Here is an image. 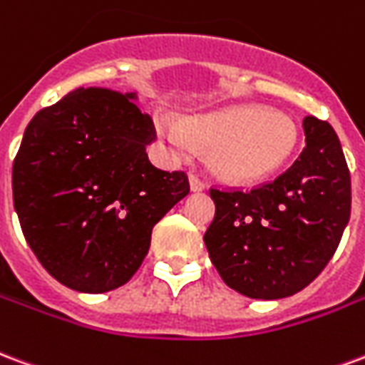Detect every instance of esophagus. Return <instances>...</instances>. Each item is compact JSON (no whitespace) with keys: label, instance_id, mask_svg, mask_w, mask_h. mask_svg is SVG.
Masks as SVG:
<instances>
[{"label":"esophagus","instance_id":"obj_1","mask_svg":"<svg viewBox=\"0 0 365 365\" xmlns=\"http://www.w3.org/2000/svg\"><path fill=\"white\" fill-rule=\"evenodd\" d=\"M190 188H192V192H202L206 188V182L198 175H190Z\"/></svg>","mask_w":365,"mask_h":365}]
</instances>
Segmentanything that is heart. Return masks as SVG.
<instances>
[{
    "label": "heart",
    "instance_id": "heart-1",
    "mask_svg": "<svg viewBox=\"0 0 365 365\" xmlns=\"http://www.w3.org/2000/svg\"><path fill=\"white\" fill-rule=\"evenodd\" d=\"M159 134L188 150L208 145V161L215 175L233 182H249L280 171L294 157L299 130L288 114L262 105H239L198 114L182 124L161 118Z\"/></svg>",
    "mask_w": 365,
    "mask_h": 365
}]
</instances>
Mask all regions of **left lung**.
Listing matches in <instances>:
<instances>
[{
	"label": "left lung",
	"instance_id": "8db88e82",
	"mask_svg": "<svg viewBox=\"0 0 365 365\" xmlns=\"http://www.w3.org/2000/svg\"><path fill=\"white\" fill-rule=\"evenodd\" d=\"M305 148L288 171L251 190L210 188L204 235L222 280L252 299H282L323 272L350 220V171L329 122L305 116Z\"/></svg>",
	"mask_w": 365,
	"mask_h": 365
}]
</instances>
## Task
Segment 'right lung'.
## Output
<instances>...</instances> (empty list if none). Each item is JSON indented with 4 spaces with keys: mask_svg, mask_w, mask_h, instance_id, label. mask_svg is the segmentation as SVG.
Segmentation results:
<instances>
[{
    "mask_svg": "<svg viewBox=\"0 0 365 365\" xmlns=\"http://www.w3.org/2000/svg\"><path fill=\"white\" fill-rule=\"evenodd\" d=\"M134 93L81 87L34 114L13 161V204L26 243L56 280L85 294L124 286L151 230L190 192L185 171H161Z\"/></svg>",
    "mask_w": 365,
    "mask_h": 365,
    "instance_id": "add662e5",
    "label": "right lung"
}]
</instances>
